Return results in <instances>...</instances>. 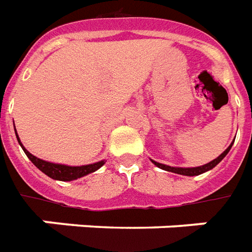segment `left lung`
Segmentation results:
<instances>
[{"label":"left lung","instance_id":"1","mask_svg":"<svg viewBox=\"0 0 252 252\" xmlns=\"http://www.w3.org/2000/svg\"><path fill=\"white\" fill-rule=\"evenodd\" d=\"M233 142H235V140H233ZM233 142H232V143L226 147V150H225L222 154H220L216 159H213V161L205 163V165H202V166H195V168H177V166H169V165H165V163L157 162V161H153V159H151V162L154 163L156 166H158V168L163 169V170H168V172H173V173H177V175H183V176L202 175V173H205V172L212 170L214 166H217L218 163L224 159L225 156H226V154L229 153L230 149H232V144H233Z\"/></svg>","mask_w":252,"mask_h":252}]
</instances>
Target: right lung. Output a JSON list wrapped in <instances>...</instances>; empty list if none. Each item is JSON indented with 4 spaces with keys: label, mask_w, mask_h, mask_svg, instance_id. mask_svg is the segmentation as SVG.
<instances>
[{
    "label": "right lung",
    "mask_w": 252,
    "mask_h": 252,
    "mask_svg": "<svg viewBox=\"0 0 252 252\" xmlns=\"http://www.w3.org/2000/svg\"><path fill=\"white\" fill-rule=\"evenodd\" d=\"M16 138L19 140V144L22 146V149L26 153V156L30 158V161L34 163L36 168L39 169L40 172H43L45 175L52 177L54 180L60 181H72L77 180L83 176H87L93 172H95L98 169L101 168L102 165L105 163V161H98L95 163H89V165H82V166H69V165H64V163H54L49 162V161H43L38 157L32 156L30 151L24 147L20 142V139L17 136V132H16Z\"/></svg>",
    "instance_id": "right-lung-1"
}]
</instances>
